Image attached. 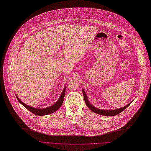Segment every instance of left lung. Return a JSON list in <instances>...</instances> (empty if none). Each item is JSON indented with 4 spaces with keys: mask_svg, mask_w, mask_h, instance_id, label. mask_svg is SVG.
Segmentation results:
<instances>
[{
    "mask_svg": "<svg viewBox=\"0 0 151 151\" xmlns=\"http://www.w3.org/2000/svg\"><path fill=\"white\" fill-rule=\"evenodd\" d=\"M83 90V93L84 95V101L85 102L87 105V106L91 109L92 111H93L95 113H97L98 114L100 115H102V116H114L117 115L118 114L120 113L122 111H123V110H125V109L132 102V101H131L130 103H129L128 105L123 106L122 108H118V109H99L96 107L94 106L88 101V97L87 96L84 91V89H82Z\"/></svg>",
    "mask_w": 151,
    "mask_h": 151,
    "instance_id": "obj_1",
    "label": "left lung"
}]
</instances>
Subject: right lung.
<instances>
[{
	"label": "right lung",
	"mask_w": 151,
	"mask_h": 151,
	"mask_svg": "<svg viewBox=\"0 0 151 151\" xmlns=\"http://www.w3.org/2000/svg\"><path fill=\"white\" fill-rule=\"evenodd\" d=\"M65 87H66V86H65L62 93H61V95H60L59 99H58V101L55 103L53 104L52 105L50 106H47V107L44 108H34V107L30 106L28 105H26V104H24L22 101H21L19 99V98L17 97V96L16 94V96L17 100L19 101V102L23 106H24L27 109H28L29 111H30L33 114L38 115V116H45V115H47V114L53 113V112L57 111L58 109L61 107V106L63 104L64 98V95H65Z\"/></svg>",
	"instance_id": "add662e5"
}]
</instances>
